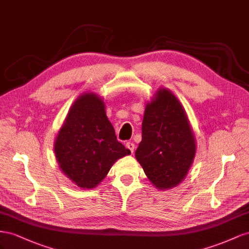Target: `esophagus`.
Wrapping results in <instances>:
<instances>
[{"mask_svg":"<svg viewBox=\"0 0 249 249\" xmlns=\"http://www.w3.org/2000/svg\"><path fill=\"white\" fill-rule=\"evenodd\" d=\"M126 148L129 149L130 152L133 153L134 151V148H136V146H134V144L132 143V142H128V143H126Z\"/></svg>","mask_w":249,"mask_h":249,"instance_id":"1","label":"esophagus"}]
</instances>
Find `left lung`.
<instances>
[{
	"label": "left lung",
	"instance_id": "8db88e82",
	"mask_svg": "<svg viewBox=\"0 0 249 249\" xmlns=\"http://www.w3.org/2000/svg\"><path fill=\"white\" fill-rule=\"evenodd\" d=\"M196 153L187 112L171 90L160 88L147 102L136 159L155 188L172 189L186 178Z\"/></svg>",
	"mask_w": 249,
	"mask_h": 249
}]
</instances>
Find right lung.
Masks as SVG:
<instances>
[{
  "label": "right lung",
  "mask_w": 249,
  "mask_h": 249,
  "mask_svg": "<svg viewBox=\"0 0 249 249\" xmlns=\"http://www.w3.org/2000/svg\"><path fill=\"white\" fill-rule=\"evenodd\" d=\"M54 153L69 179L79 188L93 189L130 150L118 142L101 97L84 93L70 107L54 142Z\"/></svg>",
  "instance_id": "right-lung-1"
}]
</instances>
